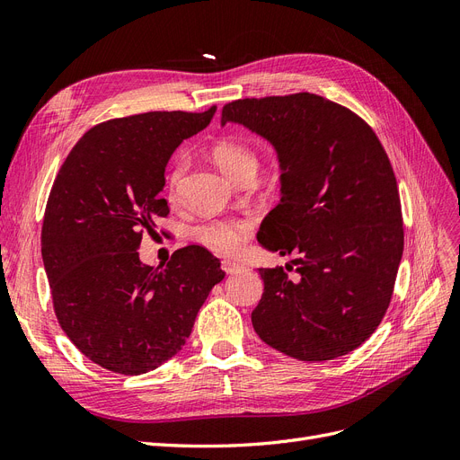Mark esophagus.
<instances>
[{
    "mask_svg": "<svg viewBox=\"0 0 460 460\" xmlns=\"http://www.w3.org/2000/svg\"><path fill=\"white\" fill-rule=\"evenodd\" d=\"M220 267H222V270H225V272H228V274H234V272L242 270V269H243V264L235 262V261H230V259H225V261L220 262Z\"/></svg>",
    "mask_w": 460,
    "mask_h": 460,
    "instance_id": "34e87169",
    "label": "esophagus"
}]
</instances>
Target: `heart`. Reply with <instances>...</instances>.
<instances>
[{"mask_svg":"<svg viewBox=\"0 0 460 460\" xmlns=\"http://www.w3.org/2000/svg\"><path fill=\"white\" fill-rule=\"evenodd\" d=\"M215 163L225 171L230 178L242 180L247 174H255L259 166V157L253 147H249L238 140H220L213 147ZM188 169V157L176 155L172 161L169 178H166V188H169L171 198H176L180 191V184ZM253 228L252 218H217L207 220L198 226L196 235L201 243L211 247L218 253H234L242 247L247 234Z\"/></svg>","mask_w":460,"mask_h":460,"instance_id":"1","label":"heart"}]
</instances>
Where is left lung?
I'll return each instance as SVG.
<instances>
[{
	"label": "left lung",
	"instance_id": "left-lung-1",
	"mask_svg": "<svg viewBox=\"0 0 460 460\" xmlns=\"http://www.w3.org/2000/svg\"><path fill=\"white\" fill-rule=\"evenodd\" d=\"M269 140L280 161L282 199L257 240L299 253L259 269L264 291L252 323L259 338L299 360H332L363 345L394 296L402 257L397 180L378 136L351 109L316 93L245 97L222 107ZM296 270L299 281H289Z\"/></svg>",
	"mask_w": 460,
	"mask_h": 460
}]
</instances>
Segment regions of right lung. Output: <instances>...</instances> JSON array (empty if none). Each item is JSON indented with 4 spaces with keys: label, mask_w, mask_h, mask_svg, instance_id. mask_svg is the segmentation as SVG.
I'll return each mask as SVG.
<instances>
[{
    "label": "right lung",
    "mask_w": 460,
    "mask_h": 460,
    "mask_svg": "<svg viewBox=\"0 0 460 460\" xmlns=\"http://www.w3.org/2000/svg\"><path fill=\"white\" fill-rule=\"evenodd\" d=\"M203 113L149 111L95 124L68 153L49 191L41 259L55 316L80 353L111 372L161 367L190 338L225 272L201 245L176 249L166 267L140 261L142 235L169 215L164 166Z\"/></svg>",
    "instance_id": "1"
}]
</instances>
